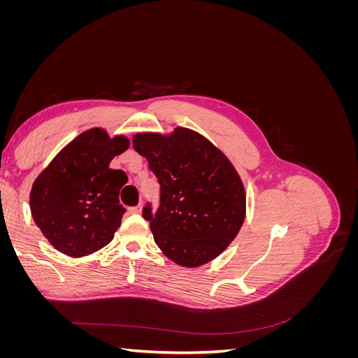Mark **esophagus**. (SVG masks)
<instances>
[{"instance_id":"esophagus-1","label":"esophagus","mask_w":358,"mask_h":358,"mask_svg":"<svg viewBox=\"0 0 358 358\" xmlns=\"http://www.w3.org/2000/svg\"><path fill=\"white\" fill-rule=\"evenodd\" d=\"M140 210H142V204H137V206H131V208L128 209L129 213H138Z\"/></svg>"}]
</instances>
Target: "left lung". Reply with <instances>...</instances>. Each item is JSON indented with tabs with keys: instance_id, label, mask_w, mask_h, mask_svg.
<instances>
[{
	"instance_id": "obj_1",
	"label": "left lung",
	"mask_w": 358,
	"mask_h": 358,
	"mask_svg": "<svg viewBox=\"0 0 358 358\" xmlns=\"http://www.w3.org/2000/svg\"><path fill=\"white\" fill-rule=\"evenodd\" d=\"M133 148L159 182V208L152 212L146 203L142 212L158 248L183 267L218 257L239 233L246 210L243 183L229 158L188 128L136 134Z\"/></svg>"
}]
</instances>
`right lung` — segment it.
Returning <instances> with one entry per match:
<instances>
[{"label":"right lung","mask_w":358,"mask_h":358,"mask_svg":"<svg viewBox=\"0 0 358 358\" xmlns=\"http://www.w3.org/2000/svg\"><path fill=\"white\" fill-rule=\"evenodd\" d=\"M124 136L101 128L76 137L40 173L31 189V213L41 233L62 254L83 257L112 242L125 208L119 191L128 178L109 167L125 152Z\"/></svg>","instance_id":"obj_1"}]
</instances>
